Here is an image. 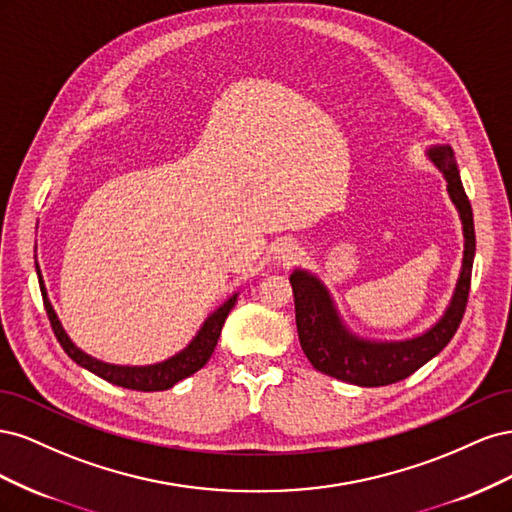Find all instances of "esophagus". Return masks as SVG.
Wrapping results in <instances>:
<instances>
[{
    "label": "esophagus",
    "instance_id": "esophagus-1",
    "mask_svg": "<svg viewBox=\"0 0 512 512\" xmlns=\"http://www.w3.org/2000/svg\"><path fill=\"white\" fill-rule=\"evenodd\" d=\"M292 256H294V247L284 245V247H282V258H284V260H290Z\"/></svg>",
    "mask_w": 512,
    "mask_h": 512
}]
</instances>
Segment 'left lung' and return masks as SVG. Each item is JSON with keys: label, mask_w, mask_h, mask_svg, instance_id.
I'll return each instance as SVG.
<instances>
[{"label": "left lung", "mask_w": 512, "mask_h": 512, "mask_svg": "<svg viewBox=\"0 0 512 512\" xmlns=\"http://www.w3.org/2000/svg\"><path fill=\"white\" fill-rule=\"evenodd\" d=\"M429 158L438 164L444 173L448 194L459 209L463 222V237H466V250H463V271L455 290L451 307L446 309L444 318L421 337L408 339L399 344H371L365 339L352 337L344 324L339 322L335 307L327 290L314 275L305 271H294L290 284L294 292V318H297L299 342L318 371L337 380H344L359 386H386L412 376L418 367L431 361L459 329L468 305L470 282H472V262L476 250L472 205L468 200L459 170L455 166L451 147L429 149Z\"/></svg>", "instance_id": "left-lung-1"}]
</instances>
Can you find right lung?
Segmentation results:
<instances>
[{"instance_id": "1", "label": "right lung", "mask_w": 512, "mask_h": 512, "mask_svg": "<svg viewBox=\"0 0 512 512\" xmlns=\"http://www.w3.org/2000/svg\"><path fill=\"white\" fill-rule=\"evenodd\" d=\"M36 271H38V282H40V290H42L46 316H49V320H51V327H53L57 342L61 344V348L66 350L70 359L74 363H79L81 367L94 371L96 376L104 378L106 382H113L117 386H123V389L143 391V393L170 389V386L177 384L183 378L192 376L194 371L203 367L211 359L215 344H218L222 327L226 322V316H228L230 309L235 307V301H237V297H232L228 303H224L218 309V312L209 316V320L205 322V327L200 329V333L196 335L194 342L188 348H185L181 354L173 356V359H168L160 365H151V367H117V365H108V363L91 359V356H87L85 352H81L70 342V337L66 335V331L61 329V324L57 320V314L53 312L49 299H46V290H44V284H42L40 269L36 267Z\"/></svg>"}]
</instances>
